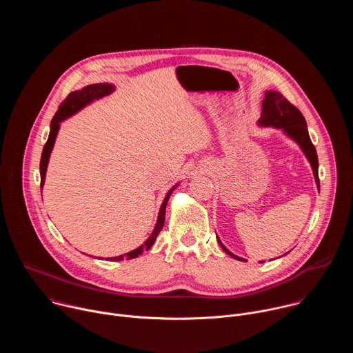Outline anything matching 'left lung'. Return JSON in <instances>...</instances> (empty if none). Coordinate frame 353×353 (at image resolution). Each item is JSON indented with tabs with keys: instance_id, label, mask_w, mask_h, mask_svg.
Returning <instances> with one entry per match:
<instances>
[{
	"instance_id": "left-lung-1",
	"label": "left lung",
	"mask_w": 353,
	"mask_h": 353,
	"mask_svg": "<svg viewBox=\"0 0 353 353\" xmlns=\"http://www.w3.org/2000/svg\"><path fill=\"white\" fill-rule=\"evenodd\" d=\"M259 124L261 127L281 128L289 138H292L300 146V149L303 150L307 161L312 165L314 179L317 183V188H320L317 152H316V148L312 143V139L309 137L306 120H305L303 114L299 112V109H296L286 97H283L282 93H279L276 90H267L265 97L263 100L261 117L259 120ZM216 239H218L221 247L225 250V253H228L230 257H233L236 260L245 261L244 259L237 257L233 253H230V251L222 244L219 237H216Z\"/></svg>"
}]
</instances>
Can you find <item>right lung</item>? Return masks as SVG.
Listing matches in <instances>:
<instances>
[{
	"label": "right lung",
	"mask_w": 353,
	"mask_h": 353,
	"mask_svg": "<svg viewBox=\"0 0 353 353\" xmlns=\"http://www.w3.org/2000/svg\"><path fill=\"white\" fill-rule=\"evenodd\" d=\"M112 92H114V85L112 83H93V85H88L85 88H82L81 90H74L71 92L64 102L60 105L57 113L54 114L52 123H50V134H48V139L43 148V152H41V159H40V187L43 188L44 185V180H46V170H47V165H48V159H50V154H52L59 130H60V123L64 121L65 119L74 116L75 113H78L79 110H82L85 106H88L89 103L94 102V100L102 99L103 96L110 94ZM177 187L173 185L169 192L166 194L163 203L161 205L159 214H158V221L155 225L154 232L150 233V236L143 241V244H141L138 248L130 251V253H125L124 256H117V257H112L109 259V261H123L124 259L131 260L135 259L138 256H141L145 250H149L150 247L154 245L159 232L163 228L165 223V212H166V205H168V201L170 194L173 192V190Z\"/></svg>",
	"instance_id": "1"
}]
</instances>
